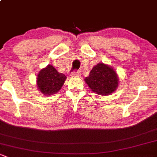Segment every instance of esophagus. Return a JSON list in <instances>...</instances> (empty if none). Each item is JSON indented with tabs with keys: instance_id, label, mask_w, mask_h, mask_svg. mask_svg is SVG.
<instances>
[{
	"instance_id": "34e87169",
	"label": "esophagus",
	"mask_w": 157,
	"mask_h": 157,
	"mask_svg": "<svg viewBox=\"0 0 157 157\" xmlns=\"http://www.w3.org/2000/svg\"><path fill=\"white\" fill-rule=\"evenodd\" d=\"M81 74H80V71H77V72H73V73L71 74V77H80Z\"/></svg>"
}]
</instances>
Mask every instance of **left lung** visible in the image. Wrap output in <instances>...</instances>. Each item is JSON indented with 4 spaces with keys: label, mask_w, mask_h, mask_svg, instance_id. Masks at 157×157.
Returning <instances> with one entry per match:
<instances>
[{
    "label": "left lung",
    "mask_w": 157,
    "mask_h": 157,
    "mask_svg": "<svg viewBox=\"0 0 157 157\" xmlns=\"http://www.w3.org/2000/svg\"><path fill=\"white\" fill-rule=\"evenodd\" d=\"M84 80L94 93L100 95H111L119 85L118 74L111 66L104 63L94 66Z\"/></svg>",
    "instance_id": "8db88e82"
}]
</instances>
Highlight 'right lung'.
Returning <instances> with one entry per match:
<instances>
[{
	"label": "right lung",
	"mask_w": 157,
	"mask_h": 157,
	"mask_svg": "<svg viewBox=\"0 0 157 157\" xmlns=\"http://www.w3.org/2000/svg\"><path fill=\"white\" fill-rule=\"evenodd\" d=\"M66 78L65 74L59 73L52 65H48L37 74V89L44 95H52L62 89Z\"/></svg>",
	"instance_id": "1"
}]
</instances>
